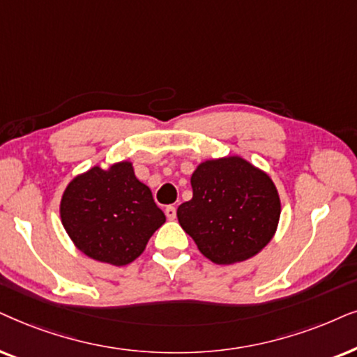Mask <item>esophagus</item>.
<instances>
[{
	"label": "esophagus",
	"mask_w": 357,
	"mask_h": 357,
	"mask_svg": "<svg viewBox=\"0 0 357 357\" xmlns=\"http://www.w3.org/2000/svg\"><path fill=\"white\" fill-rule=\"evenodd\" d=\"M165 215L168 220H174L176 218V207L174 206H168L165 208Z\"/></svg>",
	"instance_id": "esophagus-1"
}]
</instances>
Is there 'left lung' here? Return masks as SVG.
<instances>
[{
	"label": "left lung",
	"instance_id": "8db88e82",
	"mask_svg": "<svg viewBox=\"0 0 357 357\" xmlns=\"http://www.w3.org/2000/svg\"><path fill=\"white\" fill-rule=\"evenodd\" d=\"M191 186L192 199L176 215L212 263H241L273 240L281 199L266 171L238 155L204 160L194 169Z\"/></svg>",
	"mask_w": 357,
	"mask_h": 357
}]
</instances>
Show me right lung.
<instances>
[{
    "instance_id": "obj_1",
    "label": "right lung",
    "mask_w": 357,
    "mask_h": 357,
    "mask_svg": "<svg viewBox=\"0 0 357 357\" xmlns=\"http://www.w3.org/2000/svg\"><path fill=\"white\" fill-rule=\"evenodd\" d=\"M61 225L73 245L94 261L126 266L144 253L166 217L132 161L93 166L76 174L60 201Z\"/></svg>"
}]
</instances>
